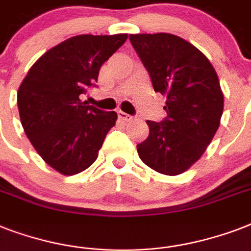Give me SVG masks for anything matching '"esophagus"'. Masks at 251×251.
<instances>
[{"instance_id":"1","label":"esophagus","mask_w":251,"mask_h":251,"mask_svg":"<svg viewBox=\"0 0 251 251\" xmlns=\"http://www.w3.org/2000/svg\"><path fill=\"white\" fill-rule=\"evenodd\" d=\"M117 114H118V118H120V120H122V121H125V122L131 121V120L134 118L133 116H130V114L125 113V112H122V110H118Z\"/></svg>"}]
</instances>
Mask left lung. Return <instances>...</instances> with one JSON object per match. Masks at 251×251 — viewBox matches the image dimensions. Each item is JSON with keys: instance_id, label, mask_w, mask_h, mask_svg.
<instances>
[{"instance_id": "left-lung-1", "label": "left lung", "mask_w": 251, "mask_h": 251, "mask_svg": "<svg viewBox=\"0 0 251 251\" xmlns=\"http://www.w3.org/2000/svg\"><path fill=\"white\" fill-rule=\"evenodd\" d=\"M153 90L167 95V117L147 121L150 134L137 145L141 160L168 176L182 173L206 151L224 106L216 72L194 45L171 33L130 35Z\"/></svg>"}]
</instances>
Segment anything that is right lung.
<instances>
[{
    "label": "right lung",
    "mask_w": 251,
    "mask_h": 251,
    "mask_svg": "<svg viewBox=\"0 0 251 251\" xmlns=\"http://www.w3.org/2000/svg\"><path fill=\"white\" fill-rule=\"evenodd\" d=\"M127 39L79 35L44 53L18 90V109L29 142L48 165L62 175L84 171L98 159L116 112L80 100L96 87L101 65Z\"/></svg>",
    "instance_id": "obj_1"
}]
</instances>
